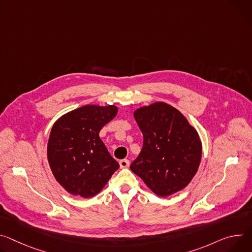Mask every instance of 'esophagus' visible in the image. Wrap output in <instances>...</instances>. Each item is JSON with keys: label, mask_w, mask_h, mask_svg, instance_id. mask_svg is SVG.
I'll return each mask as SVG.
<instances>
[{"label": "esophagus", "mask_w": 252, "mask_h": 252, "mask_svg": "<svg viewBox=\"0 0 252 252\" xmlns=\"http://www.w3.org/2000/svg\"><path fill=\"white\" fill-rule=\"evenodd\" d=\"M120 166L121 168H127L129 166V161L126 158H124V159H121L120 161Z\"/></svg>", "instance_id": "34e87169"}]
</instances>
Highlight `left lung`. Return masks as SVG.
Instances as JSON below:
<instances>
[{
	"instance_id": "8db88e82",
	"label": "left lung",
	"mask_w": 252,
	"mask_h": 252,
	"mask_svg": "<svg viewBox=\"0 0 252 252\" xmlns=\"http://www.w3.org/2000/svg\"><path fill=\"white\" fill-rule=\"evenodd\" d=\"M133 116L144 134V145L130 170L158 196L184 189L201 162L202 145L196 129L165 102L141 107Z\"/></svg>"
}]
</instances>
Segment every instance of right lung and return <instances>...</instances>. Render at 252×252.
<instances>
[{
  "mask_svg": "<svg viewBox=\"0 0 252 252\" xmlns=\"http://www.w3.org/2000/svg\"><path fill=\"white\" fill-rule=\"evenodd\" d=\"M118 113L114 105H84L64 114L53 126L47 157L59 184L72 195L98 194L120 165L99 138Z\"/></svg>",
  "mask_w": 252,
  "mask_h": 252,
  "instance_id": "obj_1",
  "label": "right lung"
}]
</instances>
